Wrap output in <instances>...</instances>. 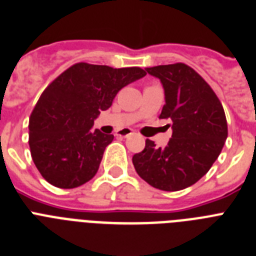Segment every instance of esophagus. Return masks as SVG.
Returning a JSON list of instances; mask_svg holds the SVG:
<instances>
[{"mask_svg": "<svg viewBox=\"0 0 256 256\" xmlns=\"http://www.w3.org/2000/svg\"><path fill=\"white\" fill-rule=\"evenodd\" d=\"M132 134V130L124 128V130H120V132H117V136H121V138H128V136H130Z\"/></svg>", "mask_w": 256, "mask_h": 256, "instance_id": "34e87169", "label": "esophagus"}]
</instances>
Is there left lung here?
<instances>
[{
  "instance_id": "obj_1",
  "label": "left lung",
  "mask_w": 256,
  "mask_h": 256,
  "mask_svg": "<svg viewBox=\"0 0 256 256\" xmlns=\"http://www.w3.org/2000/svg\"><path fill=\"white\" fill-rule=\"evenodd\" d=\"M164 88L160 118L172 121V139L158 148L147 139L132 164L147 184L164 191H178L198 182L211 169L228 138L224 108L210 84L184 64L146 68Z\"/></svg>"
}]
</instances>
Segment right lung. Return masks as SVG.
<instances>
[{"instance_id":"add662e5","label":"right lung","mask_w":256,"mask_h":256,"mask_svg":"<svg viewBox=\"0 0 256 256\" xmlns=\"http://www.w3.org/2000/svg\"><path fill=\"white\" fill-rule=\"evenodd\" d=\"M140 68L75 64L52 82L30 117V150L40 174L60 188H74L98 173L113 135L92 130L124 86L143 78Z\"/></svg>"}]
</instances>
